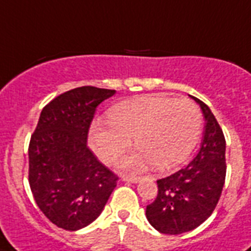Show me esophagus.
Instances as JSON below:
<instances>
[{"mask_svg":"<svg viewBox=\"0 0 251 251\" xmlns=\"http://www.w3.org/2000/svg\"><path fill=\"white\" fill-rule=\"evenodd\" d=\"M122 179H124V181H126V182L137 183L138 181L141 179V177H137V176H124V177H122Z\"/></svg>","mask_w":251,"mask_h":251,"instance_id":"1","label":"esophagus"}]
</instances>
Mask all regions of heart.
Masks as SVG:
<instances>
[{
  "instance_id": "1",
  "label": "heart",
  "mask_w": 251,
  "mask_h": 251,
  "mask_svg": "<svg viewBox=\"0 0 251 251\" xmlns=\"http://www.w3.org/2000/svg\"><path fill=\"white\" fill-rule=\"evenodd\" d=\"M109 124L95 122L90 143L104 163H113L131 146L139 152L122 160L127 168L153 163L159 169L182 163L197 145L202 129L198 106L189 99L151 95L114 105Z\"/></svg>"
}]
</instances>
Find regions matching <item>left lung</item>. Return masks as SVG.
I'll use <instances>...</instances> for the list:
<instances>
[{"label": "left lung", "instance_id": "1", "mask_svg": "<svg viewBox=\"0 0 251 251\" xmlns=\"http://www.w3.org/2000/svg\"><path fill=\"white\" fill-rule=\"evenodd\" d=\"M206 118L197 156L182 169L157 179V195L146 208L150 224L164 234H181L206 222L218 204L226 182V138L208 106L194 98Z\"/></svg>", "mask_w": 251, "mask_h": 251}]
</instances>
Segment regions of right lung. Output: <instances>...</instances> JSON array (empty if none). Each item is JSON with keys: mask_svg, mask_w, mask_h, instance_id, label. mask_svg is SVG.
Returning <instances> with one entry per match:
<instances>
[{"mask_svg": "<svg viewBox=\"0 0 251 251\" xmlns=\"http://www.w3.org/2000/svg\"><path fill=\"white\" fill-rule=\"evenodd\" d=\"M114 90L83 86L43 108L28 146V182L43 214L58 228L78 230L101 214L118 176L87 146L99 104Z\"/></svg>", "mask_w": 251, "mask_h": 251, "instance_id": "obj_1", "label": "right lung"}]
</instances>
